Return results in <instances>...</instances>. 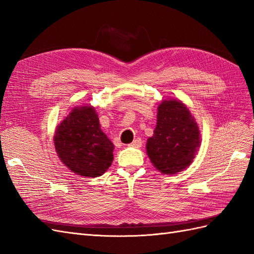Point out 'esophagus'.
I'll list each match as a JSON object with an SVG mask.
<instances>
[{
	"label": "esophagus",
	"mask_w": 254,
	"mask_h": 254,
	"mask_svg": "<svg viewBox=\"0 0 254 254\" xmlns=\"http://www.w3.org/2000/svg\"><path fill=\"white\" fill-rule=\"evenodd\" d=\"M142 145V140L140 138H136L133 140V142H131L128 146H131L133 148H140Z\"/></svg>",
	"instance_id": "34e87169"
}]
</instances>
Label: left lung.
<instances>
[{
    "instance_id": "left-lung-1",
    "label": "left lung",
    "mask_w": 254,
    "mask_h": 254,
    "mask_svg": "<svg viewBox=\"0 0 254 254\" xmlns=\"http://www.w3.org/2000/svg\"><path fill=\"white\" fill-rule=\"evenodd\" d=\"M200 144L198 126L190 110L178 100L162 102L157 127L147 140V154L158 171L174 175L189 166Z\"/></svg>"
}]
</instances>
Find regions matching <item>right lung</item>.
Here are the masks:
<instances>
[{"label":"right lung","mask_w":254,"mask_h":254,"mask_svg":"<svg viewBox=\"0 0 254 254\" xmlns=\"http://www.w3.org/2000/svg\"><path fill=\"white\" fill-rule=\"evenodd\" d=\"M55 147L69 170L83 177L102 176L114 160V144L101 129L94 107H75L56 128Z\"/></svg>","instance_id":"right-lung-1"}]
</instances>
